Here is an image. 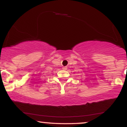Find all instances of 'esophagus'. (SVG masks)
<instances>
[{
    "mask_svg": "<svg viewBox=\"0 0 127 127\" xmlns=\"http://www.w3.org/2000/svg\"><path fill=\"white\" fill-rule=\"evenodd\" d=\"M67 67H66V66L63 67V70H67Z\"/></svg>",
    "mask_w": 127,
    "mask_h": 127,
    "instance_id": "obj_1",
    "label": "esophagus"
}]
</instances>
